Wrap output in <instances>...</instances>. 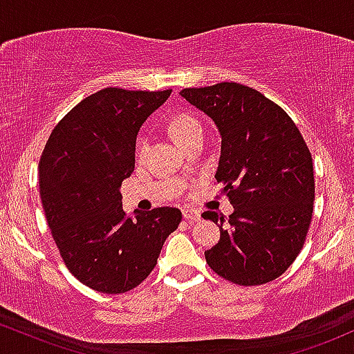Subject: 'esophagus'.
Instances as JSON below:
<instances>
[{"label":"esophagus","instance_id":"1","mask_svg":"<svg viewBox=\"0 0 354 354\" xmlns=\"http://www.w3.org/2000/svg\"><path fill=\"white\" fill-rule=\"evenodd\" d=\"M182 214H184V219H187L189 222H196L201 219V214L194 209H184L182 210Z\"/></svg>","mask_w":354,"mask_h":354}]
</instances>
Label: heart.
I'll use <instances>...</instances> for the list:
<instances>
[{
  "label": "heart",
  "mask_w": 354,
  "mask_h": 354,
  "mask_svg": "<svg viewBox=\"0 0 354 354\" xmlns=\"http://www.w3.org/2000/svg\"><path fill=\"white\" fill-rule=\"evenodd\" d=\"M170 130H172V135L177 140V144L187 140L189 137H192V135L196 133H204V129H202V124L198 122V118H196L190 113L177 115V117L172 120V124H170ZM145 150H147V138L140 137L137 144L138 156H144Z\"/></svg>",
  "instance_id": "obj_1"
}]
</instances>
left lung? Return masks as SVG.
<instances>
[{
    "mask_svg": "<svg viewBox=\"0 0 354 354\" xmlns=\"http://www.w3.org/2000/svg\"><path fill=\"white\" fill-rule=\"evenodd\" d=\"M221 133L216 180L229 219L207 210L221 239L205 251L214 272L239 286L279 277L303 249L313 216V158L295 122L257 90L234 82L180 91Z\"/></svg>",
    "mask_w": 354,
    "mask_h": 354,
    "instance_id": "1",
    "label": "left lung"
}]
</instances>
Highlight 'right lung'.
I'll list each match as a JSON object with an SVG mask.
<instances>
[{
	"mask_svg": "<svg viewBox=\"0 0 354 354\" xmlns=\"http://www.w3.org/2000/svg\"><path fill=\"white\" fill-rule=\"evenodd\" d=\"M172 90L103 88L70 110L39 158V196L68 271L93 291L120 295L156 268L182 212L122 207L120 185L135 169V142Z\"/></svg>",
	"mask_w": 354,
	"mask_h": 354,
	"instance_id": "add662e5",
	"label": "right lung"
}]
</instances>
